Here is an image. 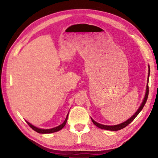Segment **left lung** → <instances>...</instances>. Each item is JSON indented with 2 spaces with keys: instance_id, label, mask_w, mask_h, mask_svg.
Here are the masks:
<instances>
[{
  "instance_id": "left-lung-1",
  "label": "left lung",
  "mask_w": 158,
  "mask_h": 158,
  "mask_svg": "<svg viewBox=\"0 0 158 158\" xmlns=\"http://www.w3.org/2000/svg\"><path fill=\"white\" fill-rule=\"evenodd\" d=\"M149 68V66H148ZM149 75H150V68H149V71H148V79H149ZM148 92H149V89H148V84H147V86H146V95L145 97H144L143 100L142 102V103H141V105L140 106V107L139 108L138 110L137 111V112L133 115V116L130 118V119H128L127 121H125L123 123L121 124H118V125H101L100 123H98L95 122L94 120H92V121L93 123H94L96 126L98 127L99 128H101V129H104V130H111V131H117V130H121L123 128H124L127 126V125H129L131 122H132L134 119L136 117H137V115L139 114V112L142 110V109L143 108L144 105H145V104L147 101V99H148Z\"/></svg>"
}]
</instances>
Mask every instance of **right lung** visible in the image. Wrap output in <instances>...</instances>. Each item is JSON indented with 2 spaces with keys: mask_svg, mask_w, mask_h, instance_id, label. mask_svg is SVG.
I'll return each mask as SVG.
<instances>
[{
  "mask_svg": "<svg viewBox=\"0 0 158 158\" xmlns=\"http://www.w3.org/2000/svg\"><path fill=\"white\" fill-rule=\"evenodd\" d=\"M68 116H67L65 120V121L63 122V124L60 125L59 126H58V127H56L54 128H52V129H46V130H45V129H40V128H37L36 127L33 126V125H31V123H29L27 122V121H26V123H27L29 126H30L32 128V129L35 131V132H37L40 133V134H49V133H53V132H58V131H59V130H60L61 129H62V128L64 126H65V124H66L67 120H68Z\"/></svg>",
  "mask_w": 158,
  "mask_h": 158,
  "instance_id": "add662e5",
  "label": "right lung"
}]
</instances>
